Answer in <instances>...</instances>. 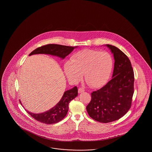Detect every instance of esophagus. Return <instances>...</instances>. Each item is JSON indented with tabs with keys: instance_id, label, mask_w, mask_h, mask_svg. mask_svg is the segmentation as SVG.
Segmentation results:
<instances>
[{
	"instance_id": "1",
	"label": "esophagus",
	"mask_w": 152,
	"mask_h": 152,
	"mask_svg": "<svg viewBox=\"0 0 152 152\" xmlns=\"http://www.w3.org/2000/svg\"><path fill=\"white\" fill-rule=\"evenodd\" d=\"M84 91H85V90H84V89L83 88H79V89H78V92H79V94L83 93V92H84Z\"/></svg>"
}]
</instances>
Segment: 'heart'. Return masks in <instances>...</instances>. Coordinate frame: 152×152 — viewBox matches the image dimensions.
Segmentation results:
<instances>
[{"instance_id":"obj_1","label":"heart","mask_w":152,"mask_h":152,"mask_svg":"<svg viewBox=\"0 0 152 152\" xmlns=\"http://www.w3.org/2000/svg\"><path fill=\"white\" fill-rule=\"evenodd\" d=\"M113 65L112 56L106 52L84 50L75 53L71 62L64 65L68 79L79 82L84 74L85 80L90 87L97 88L108 81Z\"/></svg>"}]
</instances>
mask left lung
Listing matches in <instances>:
<instances>
[{
  "mask_svg": "<svg viewBox=\"0 0 152 152\" xmlns=\"http://www.w3.org/2000/svg\"><path fill=\"white\" fill-rule=\"evenodd\" d=\"M115 59L112 78L101 89L91 94L87 106L89 116L108 123L117 120L129 110L134 94V72L130 60L115 46L106 44Z\"/></svg>",
  "mask_w": 152,
  "mask_h": 152,
  "instance_id": "obj_1",
  "label": "left lung"
}]
</instances>
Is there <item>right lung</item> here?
I'll return each instance as SVG.
<instances>
[{"label":"right lung","mask_w":152,"mask_h":152,"mask_svg":"<svg viewBox=\"0 0 152 152\" xmlns=\"http://www.w3.org/2000/svg\"><path fill=\"white\" fill-rule=\"evenodd\" d=\"M76 47L50 44L36 48L29 54V56L35 54H48L64 59ZM77 95V88L74 87L71 89L66 91L60 101L50 110L38 114L31 113L27 110L26 111L30 116L39 122L46 124H55L65 117L68 110L69 102ZM20 104H22L21 102Z\"/></svg>","instance_id":"1"}]
</instances>
